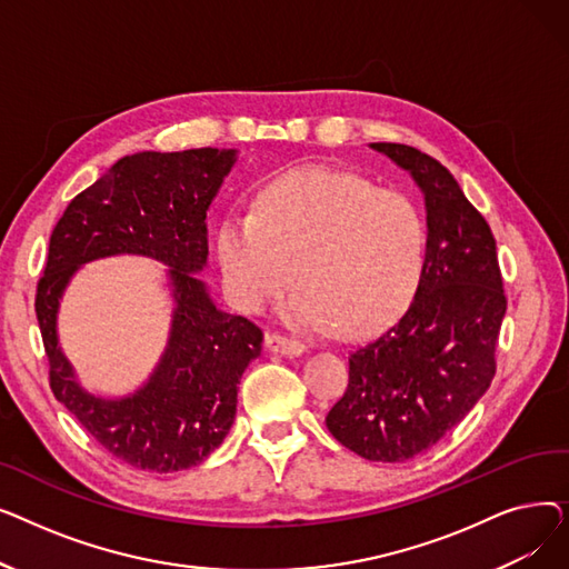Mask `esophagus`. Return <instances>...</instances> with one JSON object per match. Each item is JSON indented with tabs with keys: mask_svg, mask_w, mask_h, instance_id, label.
<instances>
[{
	"mask_svg": "<svg viewBox=\"0 0 569 569\" xmlns=\"http://www.w3.org/2000/svg\"><path fill=\"white\" fill-rule=\"evenodd\" d=\"M267 348L272 352H279V355H302L307 350L305 341L281 335V332H274L267 337Z\"/></svg>",
	"mask_w": 569,
	"mask_h": 569,
	"instance_id": "1",
	"label": "esophagus"
}]
</instances>
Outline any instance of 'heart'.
Returning <instances> with one entry per match:
<instances>
[{
  "label": "heart",
  "mask_w": 569,
  "mask_h": 569,
  "mask_svg": "<svg viewBox=\"0 0 569 569\" xmlns=\"http://www.w3.org/2000/svg\"><path fill=\"white\" fill-rule=\"evenodd\" d=\"M427 237V219L408 193L355 172L297 168L264 182L253 209L221 221L217 256L239 309L262 313L297 277L290 322L365 335L410 302Z\"/></svg>",
  "instance_id": "1"
}]
</instances>
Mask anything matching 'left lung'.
I'll return each instance as SVG.
<instances>
[{"label": "left lung", "mask_w": 569, "mask_h": 569, "mask_svg": "<svg viewBox=\"0 0 569 569\" xmlns=\"http://www.w3.org/2000/svg\"><path fill=\"white\" fill-rule=\"evenodd\" d=\"M427 204V260L408 311L348 357L325 425L350 452L401 463L450 433L489 390L507 311L496 239L452 172L410 144L373 142Z\"/></svg>", "instance_id": "obj_1"}]
</instances>
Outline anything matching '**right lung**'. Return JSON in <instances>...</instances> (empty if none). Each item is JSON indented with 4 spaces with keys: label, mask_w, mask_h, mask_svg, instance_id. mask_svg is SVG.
Segmentation results:
<instances>
[{
    "label": "right lung",
    "mask_w": 569,
    "mask_h": 569,
    "mask_svg": "<svg viewBox=\"0 0 569 569\" xmlns=\"http://www.w3.org/2000/svg\"><path fill=\"white\" fill-rule=\"evenodd\" d=\"M232 163V149L214 147L124 157L69 202L50 234L34 302L50 390L106 452L136 470L177 472L214 452L234 420L239 378L262 350L260 327L219 311L193 277L207 262V209ZM114 252L166 261L178 307L150 382L133 398L106 402L74 382L53 325L74 269Z\"/></svg>",
    "instance_id": "obj_1"
}]
</instances>
